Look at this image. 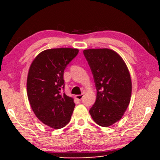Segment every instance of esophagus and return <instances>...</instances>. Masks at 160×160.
<instances>
[{
  "mask_svg": "<svg viewBox=\"0 0 160 160\" xmlns=\"http://www.w3.org/2000/svg\"><path fill=\"white\" fill-rule=\"evenodd\" d=\"M82 98H83V94H81V95H76V98L78 99L79 101L82 100Z\"/></svg>",
  "mask_w": 160,
  "mask_h": 160,
  "instance_id": "34e87169",
  "label": "esophagus"
}]
</instances>
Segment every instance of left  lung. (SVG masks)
<instances>
[{"instance_id": "1", "label": "left lung", "mask_w": 160, "mask_h": 160, "mask_svg": "<svg viewBox=\"0 0 160 160\" xmlns=\"http://www.w3.org/2000/svg\"><path fill=\"white\" fill-rule=\"evenodd\" d=\"M83 54L97 90L96 100L89 113L99 126H110L122 118L129 104L132 95L129 71L120 55L111 49H85Z\"/></svg>"}]
</instances>
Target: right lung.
Returning a JSON list of instances; mask_svg holds the SVG:
<instances>
[{
    "label": "right lung",
    "mask_w": 160,
    "mask_h": 160,
    "mask_svg": "<svg viewBox=\"0 0 160 160\" xmlns=\"http://www.w3.org/2000/svg\"><path fill=\"white\" fill-rule=\"evenodd\" d=\"M78 52L72 48L47 49L37 56L29 68L27 94L31 107L36 117L51 128H61L71 120L75 104L62 92L64 71Z\"/></svg>",
    "instance_id": "1"
}]
</instances>
